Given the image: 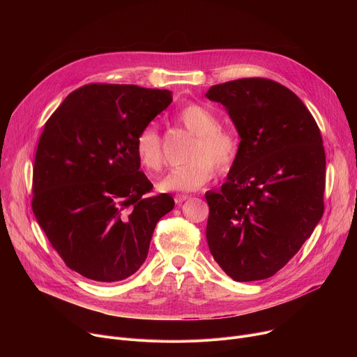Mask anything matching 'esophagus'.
Here are the masks:
<instances>
[{"label": "esophagus", "instance_id": "obj_1", "mask_svg": "<svg viewBox=\"0 0 357 357\" xmlns=\"http://www.w3.org/2000/svg\"><path fill=\"white\" fill-rule=\"evenodd\" d=\"M189 197H190L189 195H183V193H179V195H176V196H175V203H176V205H181L182 202L188 200Z\"/></svg>", "mask_w": 357, "mask_h": 357}]
</instances>
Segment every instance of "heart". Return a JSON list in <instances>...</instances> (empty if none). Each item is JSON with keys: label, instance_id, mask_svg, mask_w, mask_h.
Wrapping results in <instances>:
<instances>
[{"label": "heart", "instance_id": "b5f03b06", "mask_svg": "<svg viewBox=\"0 0 357 357\" xmlns=\"http://www.w3.org/2000/svg\"><path fill=\"white\" fill-rule=\"evenodd\" d=\"M179 121L193 134L196 141L189 160L192 162L171 169L160 182L158 189L164 192H192L205 186L218 171L227 172L237 158L236 138L219 128V119L200 105H188L178 113ZM135 152L139 164L151 172H158L164 167L162 142L155 124H146L135 138Z\"/></svg>", "mask_w": 357, "mask_h": 357}]
</instances>
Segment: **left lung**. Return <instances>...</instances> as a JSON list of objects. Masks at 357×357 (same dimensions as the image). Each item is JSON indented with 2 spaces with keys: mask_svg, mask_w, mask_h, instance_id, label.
I'll list each match as a JSON object with an SVG mask.
<instances>
[{
  "mask_svg": "<svg viewBox=\"0 0 357 357\" xmlns=\"http://www.w3.org/2000/svg\"><path fill=\"white\" fill-rule=\"evenodd\" d=\"M206 97L225 107L240 137L226 182L205 193L209 250L234 281L266 280L324 215L322 135L301 98L268 79L216 84Z\"/></svg>",
  "mask_w": 357,
  "mask_h": 357,
  "instance_id": "obj_1",
  "label": "left lung"
}]
</instances>
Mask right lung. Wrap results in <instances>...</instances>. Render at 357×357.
I'll return each instance as SVG.
<instances>
[{"label": "right lung", "instance_id": "add662e5", "mask_svg": "<svg viewBox=\"0 0 357 357\" xmlns=\"http://www.w3.org/2000/svg\"><path fill=\"white\" fill-rule=\"evenodd\" d=\"M172 103V91L87 84L45 124L33 165V215L66 266L100 282L132 275L158 220L175 202L145 196L138 132Z\"/></svg>", "mask_w": 357, "mask_h": 357}]
</instances>
